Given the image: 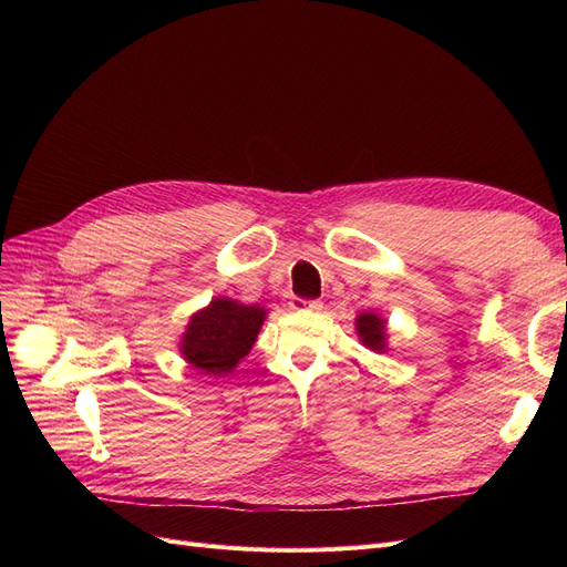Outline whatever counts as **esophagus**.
<instances>
[{
    "label": "esophagus",
    "instance_id": "esophagus-1",
    "mask_svg": "<svg viewBox=\"0 0 567 567\" xmlns=\"http://www.w3.org/2000/svg\"><path fill=\"white\" fill-rule=\"evenodd\" d=\"M290 307H293L296 312H321L323 310V302L319 300H302V298H293L290 300Z\"/></svg>",
    "mask_w": 567,
    "mask_h": 567
}]
</instances>
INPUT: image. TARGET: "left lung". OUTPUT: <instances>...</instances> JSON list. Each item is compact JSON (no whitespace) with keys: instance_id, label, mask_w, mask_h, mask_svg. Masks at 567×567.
Segmentation results:
<instances>
[{"instance_id":"8db88e82","label":"left lung","mask_w":567,"mask_h":567,"mask_svg":"<svg viewBox=\"0 0 567 567\" xmlns=\"http://www.w3.org/2000/svg\"><path fill=\"white\" fill-rule=\"evenodd\" d=\"M354 331L371 352H388V321L375 312H362L354 319Z\"/></svg>"}]
</instances>
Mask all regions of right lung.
Returning <instances> with one entry per match:
<instances>
[{
    "mask_svg": "<svg viewBox=\"0 0 567 567\" xmlns=\"http://www.w3.org/2000/svg\"><path fill=\"white\" fill-rule=\"evenodd\" d=\"M267 319L262 305H244L217 296L188 317L179 354L188 367L208 375H227L252 350Z\"/></svg>",
    "mask_w": 567,
    "mask_h": 567,
    "instance_id": "obj_1",
    "label": "right lung"
}]
</instances>
